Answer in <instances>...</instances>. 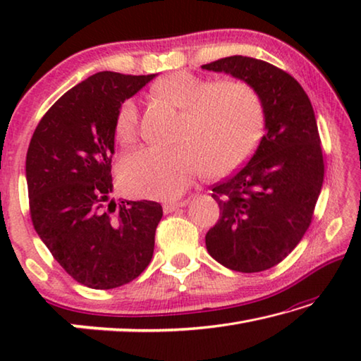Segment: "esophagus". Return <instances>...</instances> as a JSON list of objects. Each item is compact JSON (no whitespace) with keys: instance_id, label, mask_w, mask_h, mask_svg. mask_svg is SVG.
Instances as JSON below:
<instances>
[{"instance_id":"34e87169","label":"esophagus","mask_w":361,"mask_h":361,"mask_svg":"<svg viewBox=\"0 0 361 361\" xmlns=\"http://www.w3.org/2000/svg\"><path fill=\"white\" fill-rule=\"evenodd\" d=\"M188 205V200H178V202H166L162 205L164 213H172L175 210H178L180 207H185Z\"/></svg>"}]
</instances>
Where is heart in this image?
Segmentation results:
<instances>
[{"label":"heart","mask_w":361,"mask_h":361,"mask_svg":"<svg viewBox=\"0 0 361 361\" xmlns=\"http://www.w3.org/2000/svg\"><path fill=\"white\" fill-rule=\"evenodd\" d=\"M159 99L183 111L173 148H143L121 161L122 186L146 199H173L195 176L229 173L258 145L264 111L256 90L243 81H219L176 71L152 85ZM138 133V108L126 100L114 118V135L129 145Z\"/></svg>","instance_id":"b5f03b06"}]
</instances>
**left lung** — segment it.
Here are the masks:
<instances>
[{"mask_svg": "<svg viewBox=\"0 0 361 361\" xmlns=\"http://www.w3.org/2000/svg\"><path fill=\"white\" fill-rule=\"evenodd\" d=\"M202 68L252 85L266 129L247 166L213 186L221 213L205 245L232 271H266L301 242L322 191L325 164L314 108L295 78L262 60L232 56Z\"/></svg>", "mask_w": 361, "mask_h": 361, "instance_id": "obj_1", "label": "left lung"}]
</instances>
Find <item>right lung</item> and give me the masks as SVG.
<instances>
[{
  "instance_id": "add662e5",
  "label": "right lung",
  "mask_w": 361,
  "mask_h": 361,
  "mask_svg": "<svg viewBox=\"0 0 361 361\" xmlns=\"http://www.w3.org/2000/svg\"><path fill=\"white\" fill-rule=\"evenodd\" d=\"M156 75L100 71L49 108L27 152L30 215L66 274L94 290L137 279L152 258L161 204L113 192L114 118Z\"/></svg>"
}]
</instances>
